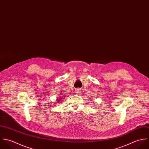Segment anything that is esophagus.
Returning <instances> with one entry per match:
<instances>
[{"mask_svg": "<svg viewBox=\"0 0 149 149\" xmlns=\"http://www.w3.org/2000/svg\"><path fill=\"white\" fill-rule=\"evenodd\" d=\"M75 93H76L77 94H79V93H81V91H80V90L79 89H77L75 90Z\"/></svg>", "mask_w": 149, "mask_h": 149, "instance_id": "34e87169", "label": "esophagus"}]
</instances>
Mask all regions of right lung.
I'll list each match as a JSON object with an SVG mask.
<instances>
[{"label":"right lung","instance_id":"1","mask_svg":"<svg viewBox=\"0 0 149 149\" xmlns=\"http://www.w3.org/2000/svg\"><path fill=\"white\" fill-rule=\"evenodd\" d=\"M59 98V99H58V102H59V101H60V100L61 98Z\"/></svg>","mask_w":149,"mask_h":149}]
</instances>
